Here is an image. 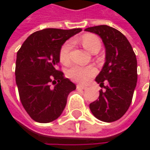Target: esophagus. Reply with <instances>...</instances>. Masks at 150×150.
I'll return each mask as SVG.
<instances>
[{
	"label": "esophagus",
	"mask_w": 150,
	"mask_h": 150,
	"mask_svg": "<svg viewBox=\"0 0 150 150\" xmlns=\"http://www.w3.org/2000/svg\"><path fill=\"white\" fill-rule=\"evenodd\" d=\"M76 88H77V89H86V88H87L86 86L81 85V84H78V85L76 86Z\"/></svg>",
	"instance_id": "34e87169"
}]
</instances>
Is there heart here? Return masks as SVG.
<instances>
[{
  "label": "heart",
  "mask_w": 150,
  "mask_h": 150,
  "mask_svg": "<svg viewBox=\"0 0 150 150\" xmlns=\"http://www.w3.org/2000/svg\"><path fill=\"white\" fill-rule=\"evenodd\" d=\"M81 42L83 47L91 53L99 51L101 48V41L95 35H91V34L84 35L81 37ZM72 47H73L72 41L66 42L61 47L59 51V58L62 63L68 65L70 62V51L72 49ZM96 70L92 66L74 65L69 69L68 75L70 79L75 81L87 82L96 75Z\"/></svg>",
  "instance_id": "heart-1"
}]
</instances>
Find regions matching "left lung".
<instances>
[{"label":"left lung","instance_id":"obj_1","mask_svg":"<svg viewBox=\"0 0 150 150\" xmlns=\"http://www.w3.org/2000/svg\"><path fill=\"white\" fill-rule=\"evenodd\" d=\"M85 31L100 36L105 47V63L96 78L105 91H100L98 99L89 104V108L98 120L112 122L127 112L132 102L137 82L136 57L128 39L117 29L100 25Z\"/></svg>","mask_w":150,"mask_h":150}]
</instances>
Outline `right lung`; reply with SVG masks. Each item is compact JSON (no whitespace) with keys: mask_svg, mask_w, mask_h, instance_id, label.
Returning a JSON list of instances; mask_svg holds the SVG:
<instances>
[{"mask_svg":"<svg viewBox=\"0 0 150 150\" xmlns=\"http://www.w3.org/2000/svg\"><path fill=\"white\" fill-rule=\"evenodd\" d=\"M81 28H45L30 35L17 52L15 81L22 106L41 123L56 120L76 86L57 70L61 47Z\"/></svg>","mask_w":150,"mask_h":150,"instance_id":"1","label":"right lung"}]
</instances>
